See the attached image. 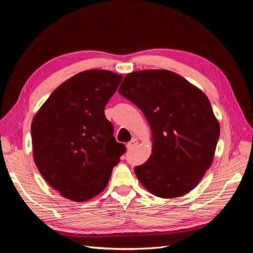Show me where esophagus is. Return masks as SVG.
I'll return each instance as SVG.
<instances>
[{"label":"esophagus","mask_w":253,"mask_h":253,"mask_svg":"<svg viewBox=\"0 0 253 253\" xmlns=\"http://www.w3.org/2000/svg\"><path fill=\"white\" fill-rule=\"evenodd\" d=\"M137 144H138V140H137L136 138H133V139H132L131 141H129V142H127V144H126V147H127V149H129V150H131V149L135 148Z\"/></svg>","instance_id":"1"}]
</instances>
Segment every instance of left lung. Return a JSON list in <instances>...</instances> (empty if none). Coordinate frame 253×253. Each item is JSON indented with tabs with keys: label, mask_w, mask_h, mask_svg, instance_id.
I'll return each instance as SVG.
<instances>
[{
	"label": "left lung",
	"mask_w": 253,
	"mask_h": 253,
	"mask_svg": "<svg viewBox=\"0 0 253 253\" xmlns=\"http://www.w3.org/2000/svg\"><path fill=\"white\" fill-rule=\"evenodd\" d=\"M118 93L142 111L152 131V154L135 167L141 185L164 198L190 192L210 168L219 138L209 99L166 70L127 74Z\"/></svg>",
	"instance_id": "8db88e82"
}]
</instances>
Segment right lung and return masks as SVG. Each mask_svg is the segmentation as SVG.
<instances>
[{"label":"right lung","mask_w":253,"mask_h":253,"mask_svg":"<svg viewBox=\"0 0 253 253\" xmlns=\"http://www.w3.org/2000/svg\"><path fill=\"white\" fill-rule=\"evenodd\" d=\"M122 76L84 71L58 86L32 124L34 159L44 179L68 200L101 193L126 152L104 109Z\"/></svg>","instance_id":"1"}]
</instances>
